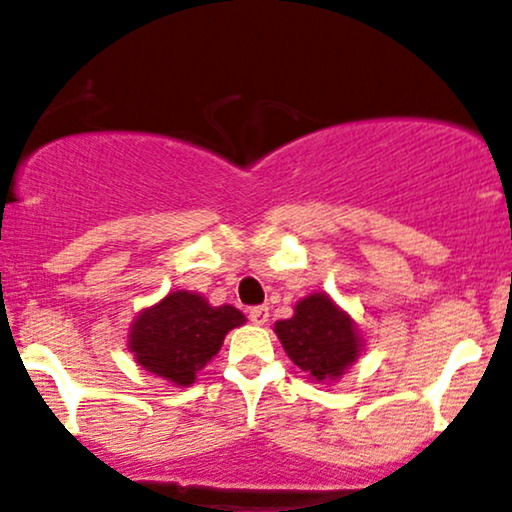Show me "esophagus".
Instances as JSON below:
<instances>
[{"mask_svg":"<svg viewBox=\"0 0 512 512\" xmlns=\"http://www.w3.org/2000/svg\"><path fill=\"white\" fill-rule=\"evenodd\" d=\"M267 320H269L267 305H257V308H250V322H252V325H267Z\"/></svg>","mask_w":512,"mask_h":512,"instance_id":"34e87169","label":"esophagus"}]
</instances>
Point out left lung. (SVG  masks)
Listing matches in <instances>:
<instances>
[{
	"mask_svg": "<svg viewBox=\"0 0 512 512\" xmlns=\"http://www.w3.org/2000/svg\"><path fill=\"white\" fill-rule=\"evenodd\" d=\"M274 332L308 380L322 385L337 383L366 346L354 317L325 291L301 298L289 320L276 322Z\"/></svg>",
	"mask_w": 512,
	"mask_h": 512,
	"instance_id": "left-lung-1",
	"label": "left lung"
}]
</instances>
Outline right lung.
Segmentation results:
<instances>
[{
    "mask_svg": "<svg viewBox=\"0 0 512 512\" xmlns=\"http://www.w3.org/2000/svg\"><path fill=\"white\" fill-rule=\"evenodd\" d=\"M245 325L233 305H211L202 293L170 291L139 310L127 332V349L144 370L175 387H190L219 354L231 330Z\"/></svg>",
    "mask_w": 512,
    "mask_h": 512,
    "instance_id": "obj_1",
    "label": "right lung"
}]
</instances>
